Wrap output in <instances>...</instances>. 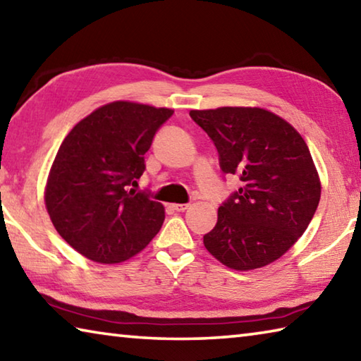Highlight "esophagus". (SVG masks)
Masks as SVG:
<instances>
[{
  "mask_svg": "<svg viewBox=\"0 0 361 361\" xmlns=\"http://www.w3.org/2000/svg\"><path fill=\"white\" fill-rule=\"evenodd\" d=\"M188 204H173L172 205V209L175 210V212H185L186 209H188Z\"/></svg>",
  "mask_w": 361,
  "mask_h": 361,
  "instance_id": "obj_1",
  "label": "esophagus"
}]
</instances>
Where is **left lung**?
<instances>
[{
  "label": "left lung",
  "instance_id": "8db88e82",
  "mask_svg": "<svg viewBox=\"0 0 361 361\" xmlns=\"http://www.w3.org/2000/svg\"><path fill=\"white\" fill-rule=\"evenodd\" d=\"M207 132L224 173L243 186L218 209L204 245L235 271H252L283 256L304 234L320 202L322 183L295 127L258 106L191 109Z\"/></svg>",
  "mask_w": 361,
  "mask_h": 361
}]
</instances>
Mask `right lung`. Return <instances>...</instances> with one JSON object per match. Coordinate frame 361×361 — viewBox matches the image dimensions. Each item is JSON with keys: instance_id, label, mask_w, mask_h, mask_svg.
Returning <instances> with one entry per match:
<instances>
[{"instance_id": "1", "label": "right lung", "mask_w": 361, "mask_h": 361, "mask_svg": "<svg viewBox=\"0 0 361 361\" xmlns=\"http://www.w3.org/2000/svg\"><path fill=\"white\" fill-rule=\"evenodd\" d=\"M173 114L118 100L94 109L60 145L44 188V202L62 239L87 259H130L162 228L161 202L129 186L145 170L152 137Z\"/></svg>"}]
</instances>
